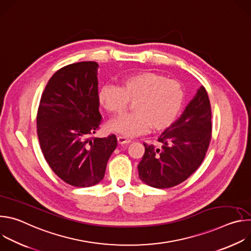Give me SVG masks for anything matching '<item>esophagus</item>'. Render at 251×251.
I'll use <instances>...</instances> for the list:
<instances>
[{
  "label": "esophagus",
  "mask_w": 251,
  "mask_h": 251,
  "mask_svg": "<svg viewBox=\"0 0 251 251\" xmlns=\"http://www.w3.org/2000/svg\"><path fill=\"white\" fill-rule=\"evenodd\" d=\"M117 141L120 145H123V144H129V143H131V139L129 138H126V137H123V136H118L117 137Z\"/></svg>",
  "instance_id": "esophagus-1"
}]
</instances>
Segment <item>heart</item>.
Returning <instances> with one entry per match:
<instances>
[{"instance_id": "b5f03b06", "label": "heart", "mask_w": 251, "mask_h": 251, "mask_svg": "<svg viewBox=\"0 0 251 251\" xmlns=\"http://www.w3.org/2000/svg\"><path fill=\"white\" fill-rule=\"evenodd\" d=\"M133 101V112L119 116L108 124L112 132L134 137L170 127L180 115L185 101L182 84L167 76L141 71L125 76L120 86L105 85L98 92V102L111 115L122 113Z\"/></svg>"}]
</instances>
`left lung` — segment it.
<instances>
[{"mask_svg":"<svg viewBox=\"0 0 251 251\" xmlns=\"http://www.w3.org/2000/svg\"><path fill=\"white\" fill-rule=\"evenodd\" d=\"M210 137V103L201 86L181 117L159 137L162 147L144 143L145 154L138 165L140 180L157 189L186 181L203 161Z\"/></svg>","mask_w":251,"mask_h":251,"instance_id":"8db88e82","label":"left lung"}]
</instances>
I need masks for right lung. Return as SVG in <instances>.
I'll use <instances>...</instances> for the list:
<instances>
[{
  "instance_id": "add662e5",
  "label": "right lung",
  "mask_w": 251,
  "mask_h": 251,
  "mask_svg": "<svg viewBox=\"0 0 251 251\" xmlns=\"http://www.w3.org/2000/svg\"><path fill=\"white\" fill-rule=\"evenodd\" d=\"M95 61L66 65L50 77L39 106L40 146L51 170L68 185L101 182L117 147L115 135L95 138L101 123Z\"/></svg>"
}]
</instances>
